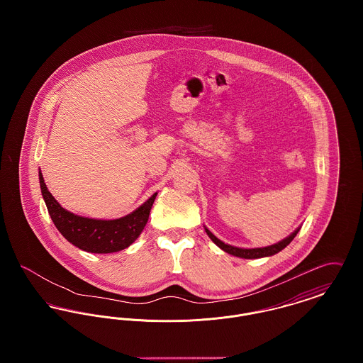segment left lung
Returning <instances> with one entry per match:
<instances>
[{
	"instance_id": "left-lung-1",
	"label": "left lung",
	"mask_w": 363,
	"mask_h": 363,
	"mask_svg": "<svg viewBox=\"0 0 363 363\" xmlns=\"http://www.w3.org/2000/svg\"><path fill=\"white\" fill-rule=\"evenodd\" d=\"M301 227H298L293 234H290L287 238H284L283 241L277 242L275 245H271V246H265V247H255V249H243V247H235V246H231V245H227L225 242L218 240L207 227H206V233L208 234V237L212 240V242H215V245H218L222 250H225V253L231 255V256H235V257H241V259H261V257H269V256H274L279 253L280 250H283L290 242L293 241L295 238V235L298 234Z\"/></svg>"
}]
</instances>
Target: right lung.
I'll return each mask as SVG.
<instances>
[{"label": "right lung", "instance_id": "add662e5", "mask_svg": "<svg viewBox=\"0 0 363 363\" xmlns=\"http://www.w3.org/2000/svg\"><path fill=\"white\" fill-rule=\"evenodd\" d=\"M39 184L52 223L64 238L84 252L101 255L123 250L138 240L148 222V216L157 194H152L143 206L123 218L102 220L79 216L61 207L48 190L40 172Z\"/></svg>", "mask_w": 363, "mask_h": 363}]
</instances>
